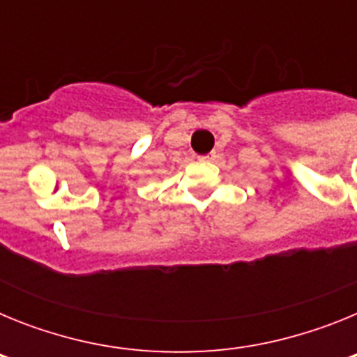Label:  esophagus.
Masks as SVG:
<instances>
[{"instance_id":"esophagus-1","label":"esophagus","mask_w":357,"mask_h":357,"mask_svg":"<svg viewBox=\"0 0 357 357\" xmlns=\"http://www.w3.org/2000/svg\"><path fill=\"white\" fill-rule=\"evenodd\" d=\"M198 159H200V160H211V159H213V153H207V155H200Z\"/></svg>"}]
</instances>
